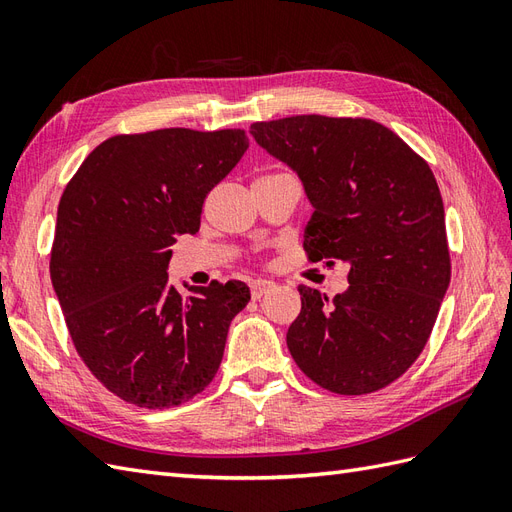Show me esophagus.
Wrapping results in <instances>:
<instances>
[{
	"label": "esophagus",
	"instance_id": "obj_1",
	"mask_svg": "<svg viewBox=\"0 0 512 512\" xmlns=\"http://www.w3.org/2000/svg\"><path fill=\"white\" fill-rule=\"evenodd\" d=\"M274 287V283L272 281H264V279H257V281H253L251 283V296L257 300V298H261V296H266L270 290Z\"/></svg>",
	"mask_w": 512,
	"mask_h": 512
}]
</instances>
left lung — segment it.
Masks as SVG:
<instances>
[{
	"label": "left lung",
	"mask_w": 512,
	"mask_h": 512,
	"mask_svg": "<svg viewBox=\"0 0 512 512\" xmlns=\"http://www.w3.org/2000/svg\"><path fill=\"white\" fill-rule=\"evenodd\" d=\"M251 134L303 183L309 259L348 266V290L331 300L298 287L303 307L287 329L296 365L344 396L387 387L424 350L450 285L435 175L370 119L305 114L253 123Z\"/></svg>",
	"instance_id": "left-lung-1"
}]
</instances>
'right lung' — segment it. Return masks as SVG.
Returning <instances> with one entry per match:
<instances>
[{"label": "right lung", "instance_id": "obj_1", "mask_svg": "<svg viewBox=\"0 0 512 512\" xmlns=\"http://www.w3.org/2000/svg\"><path fill=\"white\" fill-rule=\"evenodd\" d=\"M242 129H157L90 151L64 188L51 283L75 350L121 400L170 409L216 376L231 320L251 300L242 281H168L170 246L196 233L207 192L242 160Z\"/></svg>", "mask_w": 512, "mask_h": 512}]
</instances>
